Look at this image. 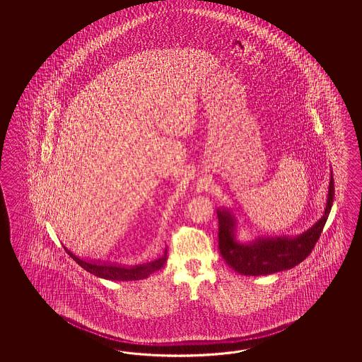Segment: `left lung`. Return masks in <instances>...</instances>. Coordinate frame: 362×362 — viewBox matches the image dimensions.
I'll use <instances>...</instances> for the list:
<instances>
[{"label":"left lung","mask_w":362,"mask_h":362,"mask_svg":"<svg viewBox=\"0 0 362 362\" xmlns=\"http://www.w3.org/2000/svg\"><path fill=\"white\" fill-rule=\"evenodd\" d=\"M334 177L331 173L325 214L317 223L296 237L255 239L239 243L235 239V218L225 208L217 209L218 250L226 264L245 276H267L281 270L291 269L312 252L327 221L334 202Z\"/></svg>","instance_id":"1"}]
</instances>
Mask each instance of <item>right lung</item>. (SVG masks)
<instances>
[{"label":"right lung","instance_id":"right-lung-1","mask_svg":"<svg viewBox=\"0 0 362 362\" xmlns=\"http://www.w3.org/2000/svg\"><path fill=\"white\" fill-rule=\"evenodd\" d=\"M66 252L83 268V269L92 273L97 277L111 279V281H139L147 278L156 270L160 269L167 262V250L162 257L156 259L154 262H146L142 265L134 267H125V265H116L111 262H100L95 260H83L78 259L76 255L72 254L69 250L64 247Z\"/></svg>","mask_w":362,"mask_h":362}]
</instances>
